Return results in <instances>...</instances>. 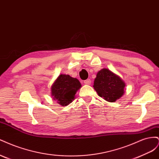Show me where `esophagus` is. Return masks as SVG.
Listing matches in <instances>:
<instances>
[{
  "instance_id": "34e87169",
  "label": "esophagus",
  "mask_w": 159,
  "mask_h": 159,
  "mask_svg": "<svg viewBox=\"0 0 159 159\" xmlns=\"http://www.w3.org/2000/svg\"><path fill=\"white\" fill-rule=\"evenodd\" d=\"M84 83L85 84V85H90L91 84V80L90 79H88L84 81Z\"/></svg>"
}]
</instances>
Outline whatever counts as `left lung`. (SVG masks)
Returning <instances> with one entry per match:
<instances>
[{
	"mask_svg": "<svg viewBox=\"0 0 159 159\" xmlns=\"http://www.w3.org/2000/svg\"><path fill=\"white\" fill-rule=\"evenodd\" d=\"M125 87V84L121 78L106 68L98 72L93 84L98 95L109 102H115L121 98Z\"/></svg>",
	"mask_w": 159,
	"mask_h": 159,
	"instance_id": "obj_1",
	"label": "left lung"
}]
</instances>
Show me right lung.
<instances>
[{"label": "right lung", "mask_w": 159, "mask_h": 159, "mask_svg": "<svg viewBox=\"0 0 159 159\" xmlns=\"http://www.w3.org/2000/svg\"><path fill=\"white\" fill-rule=\"evenodd\" d=\"M81 85L80 81L69 75L61 74L51 87V95L62 106H66L75 98V93Z\"/></svg>", "instance_id": "1"}]
</instances>
